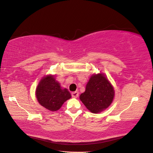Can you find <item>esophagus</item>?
Instances as JSON below:
<instances>
[{
    "label": "esophagus",
    "instance_id": "1",
    "mask_svg": "<svg viewBox=\"0 0 153 153\" xmlns=\"http://www.w3.org/2000/svg\"><path fill=\"white\" fill-rule=\"evenodd\" d=\"M79 96V92H72V97L76 98Z\"/></svg>",
    "mask_w": 153,
    "mask_h": 153
}]
</instances>
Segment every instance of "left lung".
<instances>
[{"mask_svg": "<svg viewBox=\"0 0 153 153\" xmlns=\"http://www.w3.org/2000/svg\"><path fill=\"white\" fill-rule=\"evenodd\" d=\"M114 89L103 73L92 74L80 100L92 113L98 114L110 106L114 98Z\"/></svg>", "mask_w": 153, "mask_h": 153, "instance_id": "left-lung-1", "label": "left lung"}]
</instances>
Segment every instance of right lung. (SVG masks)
<instances>
[{"mask_svg":"<svg viewBox=\"0 0 153 153\" xmlns=\"http://www.w3.org/2000/svg\"><path fill=\"white\" fill-rule=\"evenodd\" d=\"M36 95L39 104L51 111L59 110L64 102L71 98L68 90L62 88L51 74L41 79L36 88Z\"/></svg>","mask_w":153,"mask_h":153,"instance_id":"obj_1","label":"right lung"}]
</instances>
